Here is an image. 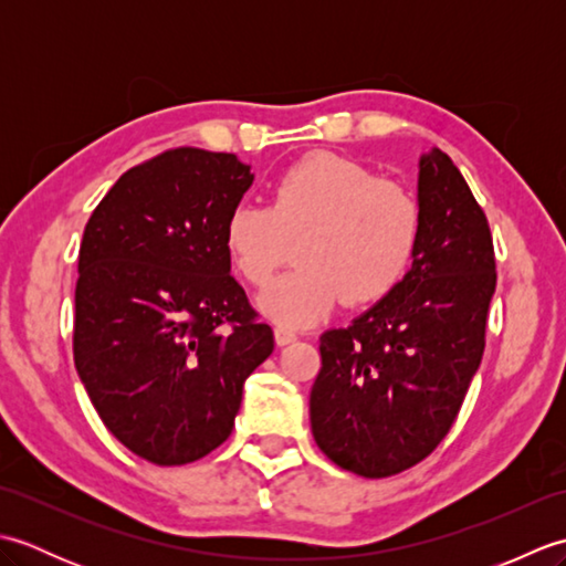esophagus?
I'll return each mask as SVG.
<instances>
[{
	"mask_svg": "<svg viewBox=\"0 0 566 566\" xmlns=\"http://www.w3.org/2000/svg\"><path fill=\"white\" fill-rule=\"evenodd\" d=\"M274 340H276V345L284 347V345H290V343H294V340H296V333H294L292 328L276 326V328H274Z\"/></svg>",
	"mask_w": 566,
	"mask_h": 566,
	"instance_id": "obj_1",
	"label": "esophagus"
}]
</instances>
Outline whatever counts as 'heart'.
Listing matches in <instances>:
<instances>
[{
    "label": "heart",
    "instance_id": "b5f03b06",
    "mask_svg": "<svg viewBox=\"0 0 566 566\" xmlns=\"http://www.w3.org/2000/svg\"><path fill=\"white\" fill-rule=\"evenodd\" d=\"M304 232L296 250L302 268L258 296L260 314L284 328L311 326L345 298L363 306L387 296L416 255L420 207L406 187L365 165L316 153L276 177L270 203H238L226 219L223 245L235 272L262 286L280 268L286 238Z\"/></svg>",
    "mask_w": 566,
    "mask_h": 566
}]
</instances>
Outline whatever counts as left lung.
<instances>
[{
    "instance_id": "1",
    "label": "left lung",
    "mask_w": 566,
    "mask_h": 566,
    "mask_svg": "<svg viewBox=\"0 0 566 566\" xmlns=\"http://www.w3.org/2000/svg\"><path fill=\"white\" fill-rule=\"evenodd\" d=\"M418 207L411 270L350 326L321 335L311 430L335 464L367 479L399 474L438 448L484 355L494 243L438 148L418 160Z\"/></svg>"
}]
</instances>
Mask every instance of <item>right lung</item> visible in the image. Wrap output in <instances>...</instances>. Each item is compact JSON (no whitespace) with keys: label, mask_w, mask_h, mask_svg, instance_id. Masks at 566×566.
Returning a JSON list of instances; mask_svg holds the SVG:
<instances>
[{"label":"right lung","mask_w":566,"mask_h":566,"mask_svg":"<svg viewBox=\"0 0 566 566\" xmlns=\"http://www.w3.org/2000/svg\"><path fill=\"white\" fill-rule=\"evenodd\" d=\"M252 179L233 153L167 150L118 177L84 226L77 375L112 436L153 464L219 448L274 350L223 245Z\"/></svg>","instance_id":"add662e5"}]
</instances>
